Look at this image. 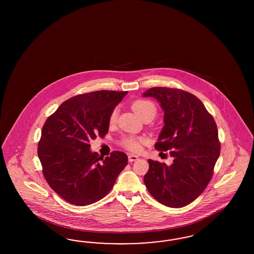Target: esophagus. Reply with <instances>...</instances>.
Segmentation results:
<instances>
[{
	"instance_id": "1",
	"label": "esophagus",
	"mask_w": 254,
	"mask_h": 254,
	"mask_svg": "<svg viewBox=\"0 0 254 254\" xmlns=\"http://www.w3.org/2000/svg\"><path fill=\"white\" fill-rule=\"evenodd\" d=\"M138 159V155H135V154H128V161L134 162L137 161Z\"/></svg>"
}]
</instances>
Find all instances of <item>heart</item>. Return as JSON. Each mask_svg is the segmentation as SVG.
Instances as JSON below:
<instances>
[{
	"label": "heart",
	"instance_id": "obj_1",
	"mask_svg": "<svg viewBox=\"0 0 254 254\" xmlns=\"http://www.w3.org/2000/svg\"><path fill=\"white\" fill-rule=\"evenodd\" d=\"M132 110L135 112L137 116H139L141 119H144L146 117H152L154 118L156 115V107L153 102L145 100H135L131 104ZM117 118V110H114L110 116V124L116 123ZM145 139L143 138H134V137H128L125 138L122 141V144L125 148L127 150H130L133 152H137L140 148V142L144 141Z\"/></svg>",
	"mask_w": 254,
	"mask_h": 254
}]
</instances>
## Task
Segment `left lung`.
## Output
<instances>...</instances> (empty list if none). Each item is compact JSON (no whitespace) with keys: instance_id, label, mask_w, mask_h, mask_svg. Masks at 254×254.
<instances>
[{"instance_id":"1","label":"left lung","mask_w":254,"mask_h":254,"mask_svg":"<svg viewBox=\"0 0 254 254\" xmlns=\"http://www.w3.org/2000/svg\"><path fill=\"white\" fill-rule=\"evenodd\" d=\"M142 97L154 98L164 112V127L154 148L169 151L173 163L149 159L144 184L163 205L182 208L205 190L213 175L221 144L213 117L195 96L176 88L153 87Z\"/></svg>"}]
</instances>
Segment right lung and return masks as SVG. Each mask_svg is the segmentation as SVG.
<instances>
[{
  "instance_id": "add662e5",
  "label": "right lung",
  "mask_w": 254,
  "mask_h": 254,
  "mask_svg": "<svg viewBox=\"0 0 254 254\" xmlns=\"http://www.w3.org/2000/svg\"><path fill=\"white\" fill-rule=\"evenodd\" d=\"M127 91L100 90L64 101L42 128L38 157L49 186L72 205L87 206L103 198L127 165L115 151L100 158L89 141L104 137L110 116Z\"/></svg>"
}]
</instances>
